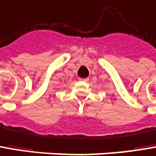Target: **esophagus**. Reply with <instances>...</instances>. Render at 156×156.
I'll use <instances>...</instances> for the list:
<instances>
[{
	"instance_id": "34e87169",
	"label": "esophagus",
	"mask_w": 156,
	"mask_h": 156,
	"mask_svg": "<svg viewBox=\"0 0 156 156\" xmlns=\"http://www.w3.org/2000/svg\"><path fill=\"white\" fill-rule=\"evenodd\" d=\"M78 79H79L80 81L86 82V81H88V80H89V78H79Z\"/></svg>"
}]
</instances>
